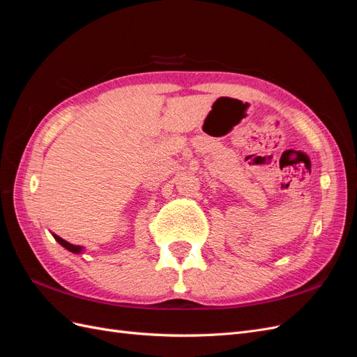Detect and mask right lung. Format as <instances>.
<instances>
[{"instance_id":"1","label":"right lung","mask_w":357,"mask_h":357,"mask_svg":"<svg viewBox=\"0 0 357 357\" xmlns=\"http://www.w3.org/2000/svg\"><path fill=\"white\" fill-rule=\"evenodd\" d=\"M53 236H55V240H56L62 247H66L67 250H70V252H73V253H80V252H82V247H80V245H74V244H71V243H68V241H66V240H62L61 236H58V235H55V234H53Z\"/></svg>"}]
</instances>
